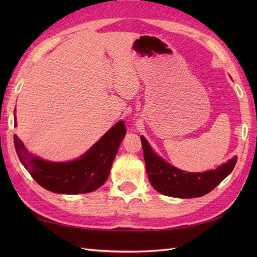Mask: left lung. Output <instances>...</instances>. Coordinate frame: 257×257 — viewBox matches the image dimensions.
<instances>
[{
    "mask_svg": "<svg viewBox=\"0 0 257 257\" xmlns=\"http://www.w3.org/2000/svg\"><path fill=\"white\" fill-rule=\"evenodd\" d=\"M140 139L150 183L158 192L173 198H198L209 193L232 172L237 160L234 157L215 170L190 173L169 165L155 154L145 137L141 136Z\"/></svg>",
    "mask_w": 257,
    "mask_h": 257,
    "instance_id": "8db88e82",
    "label": "left lung"
}]
</instances>
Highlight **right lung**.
I'll use <instances>...</instances> for the list:
<instances>
[{"label": "right lung", "instance_id": "obj_1", "mask_svg": "<svg viewBox=\"0 0 257 257\" xmlns=\"http://www.w3.org/2000/svg\"><path fill=\"white\" fill-rule=\"evenodd\" d=\"M125 133L124 122L119 121L83 157L63 163L44 161L33 156L16 135L14 146L21 162L41 187L55 193H88L105 183Z\"/></svg>", "mask_w": 257, "mask_h": 257}]
</instances>
